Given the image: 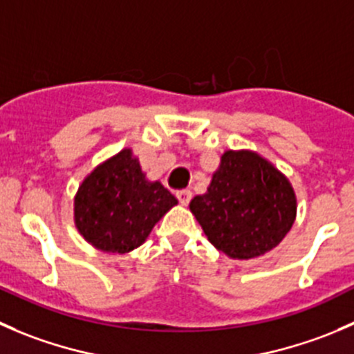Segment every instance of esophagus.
Returning <instances> with one entry per match:
<instances>
[{
    "label": "esophagus",
    "instance_id": "34e87169",
    "mask_svg": "<svg viewBox=\"0 0 354 354\" xmlns=\"http://www.w3.org/2000/svg\"><path fill=\"white\" fill-rule=\"evenodd\" d=\"M177 198L178 201H180V205H189V201H191L192 198V192L189 191V189H184V191H178L177 192Z\"/></svg>",
    "mask_w": 354,
    "mask_h": 354
}]
</instances>
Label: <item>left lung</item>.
Returning a JSON list of instances; mask_svg holds the SVG:
<instances>
[{
    "label": "left lung",
    "instance_id": "obj_1",
    "mask_svg": "<svg viewBox=\"0 0 354 354\" xmlns=\"http://www.w3.org/2000/svg\"><path fill=\"white\" fill-rule=\"evenodd\" d=\"M189 209L216 250L251 260L281 244L296 220L297 199L291 180L260 153L227 149Z\"/></svg>",
    "mask_w": 354,
    "mask_h": 354
}]
</instances>
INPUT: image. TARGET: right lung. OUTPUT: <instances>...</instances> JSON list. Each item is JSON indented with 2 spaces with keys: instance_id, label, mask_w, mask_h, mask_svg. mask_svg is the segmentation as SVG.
<instances>
[{
  "instance_id": "obj_1",
  "label": "right lung",
  "mask_w": 354,
  "mask_h": 354,
  "mask_svg": "<svg viewBox=\"0 0 354 354\" xmlns=\"http://www.w3.org/2000/svg\"><path fill=\"white\" fill-rule=\"evenodd\" d=\"M160 180H149L132 148L97 163L73 196V223L103 253H131L177 205Z\"/></svg>"
}]
</instances>
